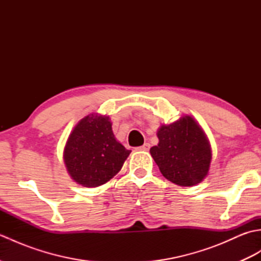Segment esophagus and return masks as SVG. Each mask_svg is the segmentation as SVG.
I'll list each match as a JSON object with an SVG mask.
<instances>
[{
	"label": "esophagus",
	"instance_id": "esophagus-1",
	"mask_svg": "<svg viewBox=\"0 0 261 261\" xmlns=\"http://www.w3.org/2000/svg\"><path fill=\"white\" fill-rule=\"evenodd\" d=\"M138 150H143V151H148L149 149H150V145H149V143H145V145L143 146H141V147H139V148H137Z\"/></svg>",
	"mask_w": 261,
	"mask_h": 261
}]
</instances>
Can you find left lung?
<instances>
[{"label":"left lung","mask_w":261,"mask_h":261,"mask_svg":"<svg viewBox=\"0 0 261 261\" xmlns=\"http://www.w3.org/2000/svg\"><path fill=\"white\" fill-rule=\"evenodd\" d=\"M159 143L150 149L154 162L168 180L193 186L207 175L211 149L203 130L191 116H184L157 132Z\"/></svg>","instance_id":"8db88e82"}]
</instances>
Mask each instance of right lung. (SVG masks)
Listing matches in <instances>:
<instances>
[{
    "label": "right lung",
    "instance_id": "1",
    "mask_svg": "<svg viewBox=\"0 0 261 261\" xmlns=\"http://www.w3.org/2000/svg\"><path fill=\"white\" fill-rule=\"evenodd\" d=\"M130 152L115 140L108 116L91 114L74 127L64 159L75 181L85 187H97L119 173Z\"/></svg>",
    "mask_w": 261,
    "mask_h": 261
}]
</instances>
